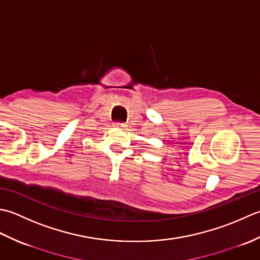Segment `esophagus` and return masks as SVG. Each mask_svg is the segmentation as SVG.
Here are the masks:
<instances>
[{
	"instance_id": "obj_1",
	"label": "esophagus",
	"mask_w": 260,
	"mask_h": 260,
	"mask_svg": "<svg viewBox=\"0 0 260 260\" xmlns=\"http://www.w3.org/2000/svg\"><path fill=\"white\" fill-rule=\"evenodd\" d=\"M113 125L115 126V128H123L125 124L123 122H114Z\"/></svg>"
}]
</instances>
